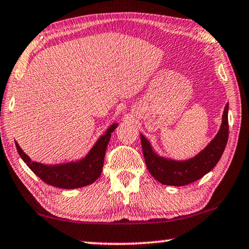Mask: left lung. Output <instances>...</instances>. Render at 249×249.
<instances>
[{"mask_svg":"<svg viewBox=\"0 0 249 249\" xmlns=\"http://www.w3.org/2000/svg\"><path fill=\"white\" fill-rule=\"evenodd\" d=\"M228 104L222 114V123L219 132L203 150L192 159L176 161L162 158L153 151L151 143L141 134L142 150L146 168L154 179L166 185L181 187L201 178L213 170L224 153L228 141Z\"/></svg>","mask_w":249,"mask_h":249,"instance_id":"obj_1","label":"left lung"}]
</instances>
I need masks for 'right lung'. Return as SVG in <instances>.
<instances>
[{
    "label": "right lung",
    "mask_w": 249,
    "mask_h": 249,
    "mask_svg": "<svg viewBox=\"0 0 249 249\" xmlns=\"http://www.w3.org/2000/svg\"><path fill=\"white\" fill-rule=\"evenodd\" d=\"M117 127V123L110 125L104 135L99 137L88 154L79 161L64 163V164L47 165L31 161L16 142L18 153L27 165L43 182L61 189H76L94 183L102 174L104 158L110 135Z\"/></svg>",
    "instance_id": "1"
}]
</instances>
